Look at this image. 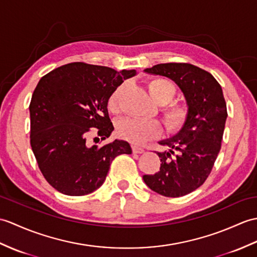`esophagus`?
Masks as SVG:
<instances>
[{"label": "esophagus", "mask_w": 257, "mask_h": 257, "mask_svg": "<svg viewBox=\"0 0 257 257\" xmlns=\"http://www.w3.org/2000/svg\"><path fill=\"white\" fill-rule=\"evenodd\" d=\"M133 151H134V153H143V152H145V150H143L142 148H140L138 146H133Z\"/></svg>", "instance_id": "34e87169"}]
</instances>
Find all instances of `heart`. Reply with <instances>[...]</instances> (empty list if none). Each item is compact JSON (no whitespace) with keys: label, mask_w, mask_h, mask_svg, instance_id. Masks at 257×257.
<instances>
[{"label":"heart","mask_w":257,"mask_h":257,"mask_svg":"<svg viewBox=\"0 0 257 257\" xmlns=\"http://www.w3.org/2000/svg\"><path fill=\"white\" fill-rule=\"evenodd\" d=\"M123 86L124 84H121L116 87L107 101V107L112 114H118L120 111V96ZM147 88L151 97L157 103L162 105L161 111L166 128L171 131L180 130L187 120L188 110L187 107L183 104H168L176 93L175 86L168 80L153 77L147 82ZM161 133H162V127L156 119L124 118L117 123L116 128V134L119 138L136 145L156 138Z\"/></svg>","instance_id":"heart-1"}]
</instances>
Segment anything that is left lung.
Listing matches in <instances>:
<instances>
[{
  "mask_svg": "<svg viewBox=\"0 0 257 257\" xmlns=\"http://www.w3.org/2000/svg\"><path fill=\"white\" fill-rule=\"evenodd\" d=\"M145 72L175 82L186 101L188 117L176 135L159 141L170 149L158 152L160 171L143 175V181L165 197L187 195L207 180L221 149L228 117L222 88L209 72L189 63H161ZM174 151L178 154L172 158Z\"/></svg>",
  "mask_w": 257,
  "mask_h": 257,
  "instance_id": "obj_1",
  "label": "left lung"
}]
</instances>
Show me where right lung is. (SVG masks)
<instances>
[{"label": "right lung", "instance_id": "1", "mask_svg": "<svg viewBox=\"0 0 257 257\" xmlns=\"http://www.w3.org/2000/svg\"><path fill=\"white\" fill-rule=\"evenodd\" d=\"M137 74L83 62L59 67L40 79L32 96L31 146L39 169L51 186L68 196H83L99 188L111 161L131 154L127 141L89 147V128L104 140L114 126L107 101L114 89Z\"/></svg>", "mask_w": 257, "mask_h": 257}]
</instances>
